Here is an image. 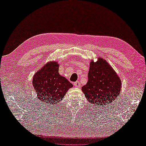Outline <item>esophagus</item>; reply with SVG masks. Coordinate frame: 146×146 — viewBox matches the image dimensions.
I'll list each match as a JSON object with an SVG mask.
<instances>
[{"label": "esophagus", "instance_id": "esophagus-1", "mask_svg": "<svg viewBox=\"0 0 146 146\" xmlns=\"http://www.w3.org/2000/svg\"><path fill=\"white\" fill-rule=\"evenodd\" d=\"M80 85H81V84H80L78 81H77V82L74 83V86H75V87H80Z\"/></svg>", "mask_w": 146, "mask_h": 146}]
</instances>
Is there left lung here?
I'll return each mask as SVG.
<instances>
[{
	"instance_id": "left-lung-1",
	"label": "left lung",
	"mask_w": 146,
	"mask_h": 146,
	"mask_svg": "<svg viewBox=\"0 0 146 146\" xmlns=\"http://www.w3.org/2000/svg\"><path fill=\"white\" fill-rule=\"evenodd\" d=\"M88 80L82 91L90 103L97 106L108 105L120 94L121 81L113 68L103 59L92 61Z\"/></svg>"
}]
</instances>
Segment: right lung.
Returning a JSON list of instances; mask_svg holds the SVG:
<instances>
[{
    "instance_id": "1",
    "label": "right lung",
    "mask_w": 146,
    "mask_h": 146,
    "mask_svg": "<svg viewBox=\"0 0 146 146\" xmlns=\"http://www.w3.org/2000/svg\"><path fill=\"white\" fill-rule=\"evenodd\" d=\"M58 68L57 62H49L33 77V85L37 98L42 102L58 104L73 86L67 79L59 75Z\"/></svg>"
}]
</instances>
